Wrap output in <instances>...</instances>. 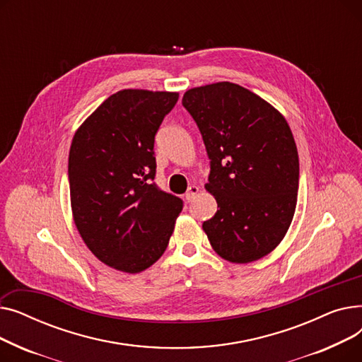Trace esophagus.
Returning <instances> with one entry per match:
<instances>
[{
    "label": "esophagus",
    "mask_w": 362,
    "mask_h": 362,
    "mask_svg": "<svg viewBox=\"0 0 362 362\" xmlns=\"http://www.w3.org/2000/svg\"><path fill=\"white\" fill-rule=\"evenodd\" d=\"M198 192H199V187L198 186H195V185H192L191 187L187 189V192H186V199L191 202V201H194V198L198 195Z\"/></svg>",
    "instance_id": "34e87169"
}]
</instances>
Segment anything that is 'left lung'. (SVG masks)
Instances as JSON below:
<instances>
[{
  "mask_svg": "<svg viewBox=\"0 0 362 362\" xmlns=\"http://www.w3.org/2000/svg\"><path fill=\"white\" fill-rule=\"evenodd\" d=\"M191 112L211 160L205 189L218 210L202 229L226 261L248 264L274 251L293 220L299 158L283 114L232 82L187 89Z\"/></svg>",
  "mask_w": 362,
  "mask_h": 362,
  "instance_id": "left-lung-1",
  "label": "left lung"
}]
</instances>
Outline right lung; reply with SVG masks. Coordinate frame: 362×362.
<instances>
[{
    "label": "right lung",
    "mask_w": 362,
    "mask_h": 362,
    "mask_svg": "<svg viewBox=\"0 0 362 362\" xmlns=\"http://www.w3.org/2000/svg\"><path fill=\"white\" fill-rule=\"evenodd\" d=\"M179 93L122 89L76 130L69 152L73 221L108 267L136 274L157 262L183 202L151 180L154 138Z\"/></svg>",
    "instance_id": "1"
}]
</instances>
